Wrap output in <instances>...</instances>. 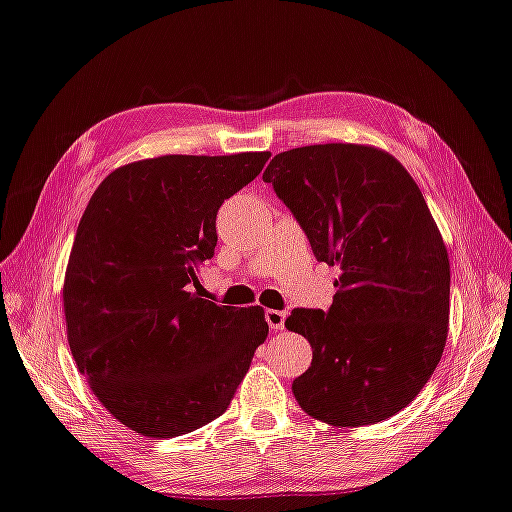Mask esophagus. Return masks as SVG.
<instances>
[{"mask_svg":"<svg viewBox=\"0 0 512 512\" xmlns=\"http://www.w3.org/2000/svg\"><path fill=\"white\" fill-rule=\"evenodd\" d=\"M265 321H267V325L272 327V330H283L285 327V312H281V310H267L265 312Z\"/></svg>","mask_w":512,"mask_h":512,"instance_id":"34e87169","label":"esophagus"}]
</instances>
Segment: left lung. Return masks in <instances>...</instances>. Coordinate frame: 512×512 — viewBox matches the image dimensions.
Segmentation results:
<instances>
[{
    "instance_id": "left-lung-1",
    "label": "left lung",
    "mask_w": 512,
    "mask_h": 512,
    "mask_svg": "<svg viewBox=\"0 0 512 512\" xmlns=\"http://www.w3.org/2000/svg\"><path fill=\"white\" fill-rule=\"evenodd\" d=\"M316 260L339 265L332 307L296 310L287 330L312 345L292 383L310 417L370 426L408 406L441 361L450 260L423 194L397 158L365 144L278 153L265 173Z\"/></svg>"
}]
</instances>
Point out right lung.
<instances>
[{
	"label": "right lung",
	"mask_w": 512,
	"mask_h": 512,
	"mask_svg": "<svg viewBox=\"0 0 512 512\" xmlns=\"http://www.w3.org/2000/svg\"><path fill=\"white\" fill-rule=\"evenodd\" d=\"M269 151L160 156L111 171L86 205L64 276L71 354L102 406L144 437L220 417L267 339L263 307L200 298L216 214Z\"/></svg>",
	"instance_id": "1"
}]
</instances>
